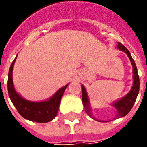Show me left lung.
I'll use <instances>...</instances> for the list:
<instances>
[{"label":"left lung","mask_w":147,"mask_h":147,"mask_svg":"<svg viewBox=\"0 0 147 147\" xmlns=\"http://www.w3.org/2000/svg\"><path fill=\"white\" fill-rule=\"evenodd\" d=\"M117 48L119 49L121 51H123L124 53H126L127 55L128 56L130 61L131 62V64L133 66V77H134V83H133L132 88L131 90L127 94L125 97H123V98L120 99V101L115 102L113 106L117 109V115H116V119L117 118H120V117H123L124 116H126L127 114L129 113L131 108L133 107V105L136 102V98L138 96L139 91V75H138V71H137V67L135 64V61L131 57L130 52L128 51V49L122 45L121 43L118 42L117 45ZM82 99H83V104L85 107V111L87 114H90V116L91 117V114L90 113V108L89 101H88V97L86 94V91L85 87L82 86Z\"/></svg>","instance_id":"8db88e82"}]
</instances>
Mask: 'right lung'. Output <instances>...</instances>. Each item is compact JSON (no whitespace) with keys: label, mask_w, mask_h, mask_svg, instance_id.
<instances>
[{"label":"right lung","mask_w":147,"mask_h":147,"mask_svg":"<svg viewBox=\"0 0 147 147\" xmlns=\"http://www.w3.org/2000/svg\"><path fill=\"white\" fill-rule=\"evenodd\" d=\"M16 57L11 63L8 72V95L13 103L18 113L27 120L38 122L46 123L53 120L58 113L60 103L67 85L58 90L51 98L42 102H32L25 100L16 92L12 82V70Z\"/></svg>","instance_id":"right-lung-1"}]
</instances>
